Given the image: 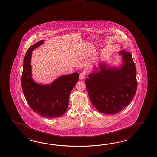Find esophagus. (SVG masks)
<instances>
[{
  "label": "esophagus",
  "instance_id": "esophagus-1",
  "mask_svg": "<svg viewBox=\"0 0 157 157\" xmlns=\"http://www.w3.org/2000/svg\"><path fill=\"white\" fill-rule=\"evenodd\" d=\"M84 77H85V73L83 72L80 73V74H79V78L80 79H83Z\"/></svg>",
  "mask_w": 157,
  "mask_h": 157
}]
</instances>
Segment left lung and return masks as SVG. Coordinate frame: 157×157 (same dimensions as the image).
<instances>
[{
	"label": "left lung",
	"instance_id": "8db88e82",
	"mask_svg": "<svg viewBox=\"0 0 157 157\" xmlns=\"http://www.w3.org/2000/svg\"><path fill=\"white\" fill-rule=\"evenodd\" d=\"M118 54L122 57L120 65L110 66L101 62L93 67L85 80L91 102L101 113H118L129 104L136 94L137 82L132 56L125 50Z\"/></svg>",
	"mask_w": 157,
	"mask_h": 157
}]
</instances>
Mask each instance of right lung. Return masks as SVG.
Returning a JSON list of instances; mask_svg holds the SVG:
<instances>
[{
    "label": "right lung",
    "mask_w": 157,
    "mask_h": 157,
    "mask_svg": "<svg viewBox=\"0 0 157 157\" xmlns=\"http://www.w3.org/2000/svg\"><path fill=\"white\" fill-rule=\"evenodd\" d=\"M44 42L40 40L28 49L24 59L21 84L25 98L32 110L42 117L55 118L66 112L70 92L79 80V74L60 76L50 84L36 82L32 77V52Z\"/></svg>",
    "instance_id": "right-lung-1"
}]
</instances>
